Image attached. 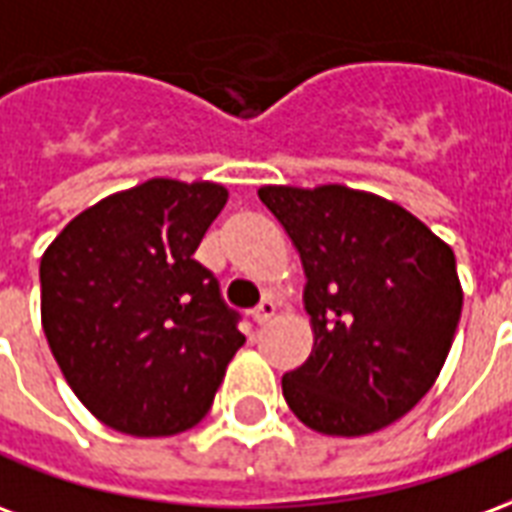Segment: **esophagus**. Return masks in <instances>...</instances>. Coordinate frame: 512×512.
I'll return each mask as SVG.
<instances>
[{
    "mask_svg": "<svg viewBox=\"0 0 512 512\" xmlns=\"http://www.w3.org/2000/svg\"><path fill=\"white\" fill-rule=\"evenodd\" d=\"M275 316V302L272 300H261L259 302V308L253 311V324H267Z\"/></svg>",
    "mask_w": 512,
    "mask_h": 512,
    "instance_id": "34e87169",
    "label": "esophagus"
}]
</instances>
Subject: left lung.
<instances>
[{"instance_id": "1", "label": "left lung", "mask_w": 512, "mask_h": 512, "mask_svg": "<svg viewBox=\"0 0 512 512\" xmlns=\"http://www.w3.org/2000/svg\"><path fill=\"white\" fill-rule=\"evenodd\" d=\"M305 267L311 357L283 376L302 423L330 436L374 434L404 417L445 365L461 319L450 245L374 193L267 185Z\"/></svg>"}]
</instances>
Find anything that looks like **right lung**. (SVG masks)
I'll list each match as a JSON object with an SVG mask.
<instances>
[{"instance_id": "1", "label": "right lung", "mask_w": 512, "mask_h": 512, "mask_svg": "<svg viewBox=\"0 0 512 512\" xmlns=\"http://www.w3.org/2000/svg\"><path fill=\"white\" fill-rule=\"evenodd\" d=\"M226 199L215 182L149 179L70 220L40 259L51 354L78 401L114 431L193 428L245 343L240 313L193 259Z\"/></svg>"}]
</instances>
